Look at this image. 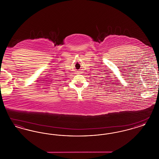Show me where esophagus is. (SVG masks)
Returning <instances> with one entry per match:
<instances>
[{
    "instance_id": "obj_1",
    "label": "esophagus",
    "mask_w": 159,
    "mask_h": 159,
    "mask_svg": "<svg viewBox=\"0 0 159 159\" xmlns=\"http://www.w3.org/2000/svg\"><path fill=\"white\" fill-rule=\"evenodd\" d=\"M77 73H78V74H80V73H79V71H77Z\"/></svg>"
}]
</instances>
